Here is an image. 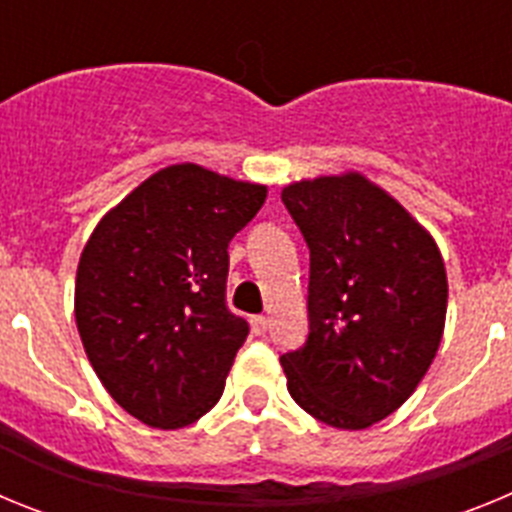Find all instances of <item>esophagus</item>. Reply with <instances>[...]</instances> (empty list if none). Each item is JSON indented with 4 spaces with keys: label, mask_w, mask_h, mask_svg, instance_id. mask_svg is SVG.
<instances>
[{
    "label": "esophagus",
    "mask_w": 512,
    "mask_h": 512,
    "mask_svg": "<svg viewBox=\"0 0 512 512\" xmlns=\"http://www.w3.org/2000/svg\"><path fill=\"white\" fill-rule=\"evenodd\" d=\"M251 328H253V333H256V336H264L266 330H269V318H266V315H253Z\"/></svg>",
    "instance_id": "1"
}]
</instances>
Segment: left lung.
<instances>
[{
  "label": "left lung",
  "mask_w": 512,
  "mask_h": 512,
  "mask_svg": "<svg viewBox=\"0 0 512 512\" xmlns=\"http://www.w3.org/2000/svg\"><path fill=\"white\" fill-rule=\"evenodd\" d=\"M282 200L310 246V336L284 354L305 413L364 431L395 413L441 346L449 279L433 235L361 171L300 179Z\"/></svg>",
  "instance_id": "8db88e82"
}]
</instances>
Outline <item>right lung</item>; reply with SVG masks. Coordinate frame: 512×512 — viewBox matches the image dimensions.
Returning <instances> with one entry per match:
<instances>
[{"label":"right lung","mask_w":512,"mask_h":512,"mask_svg":"<svg viewBox=\"0 0 512 512\" xmlns=\"http://www.w3.org/2000/svg\"><path fill=\"white\" fill-rule=\"evenodd\" d=\"M266 184L171 164L102 215L81 251L74 315L87 359L125 413L176 431L215 408L246 320L225 307L228 243Z\"/></svg>","instance_id":"right-lung-1"}]
</instances>
